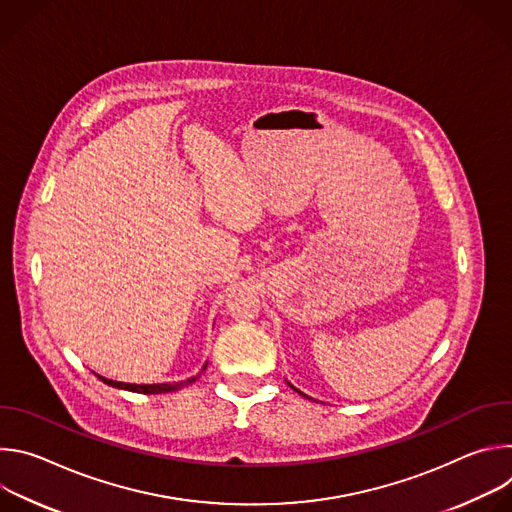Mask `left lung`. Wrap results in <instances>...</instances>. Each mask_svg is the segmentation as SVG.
Here are the masks:
<instances>
[{"mask_svg": "<svg viewBox=\"0 0 512 512\" xmlns=\"http://www.w3.org/2000/svg\"><path fill=\"white\" fill-rule=\"evenodd\" d=\"M296 391H298V389H296ZM298 393H300V391H298ZM300 395H304V393H300ZM304 397H306V395H304Z\"/></svg>", "mask_w": 512, "mask_h": 512, "instance_id": "left-lung-1", "label": "left lung"}]
</instances>
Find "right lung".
Instances as JSON below:
<instances>
[{"label":"right lung","mask_w":512,"mask_h":512,"mask_svg":"<svg viewBox=\"0 0 512 512\" xmlns=\"http://www.w3.org/2000/svg\"><path fill=\"white\" fill-rule=\"evenodd\" d=\"M206 369V367H204ZM99 377V375H97ZM198 377V375H196ZM196 377L188 379V381H182V383H164V385H127V383H117V381H111V379H105V377H99L105 385H111V387H117V389H125V391H133V393H143V395H162V393H172V391H178L182 387H188L196 381Z\"/></svg>","instance_id":"obj_1"}]
</instances>
